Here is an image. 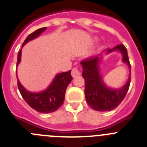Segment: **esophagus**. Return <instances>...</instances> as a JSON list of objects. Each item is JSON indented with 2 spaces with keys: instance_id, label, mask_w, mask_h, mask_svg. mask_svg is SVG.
<instances>
[{
  "instance_id": "esophagus-1",
  "label": "esophagus",
  "mask_w": 147,
  "mask_h": 147,
  "mask_svg": "<svg viewBox=\"0 0 147 147\" xmlns=\"http://www.w3.org/2000/svg\"><path fill=\"white\" fill-rule=\"evenodd\" d=\"M71 75H72V76L73 77V78H75V77H77V76H78V75H80V70L78 69V68H73L72 70V72H71Z\"/></svg>"
}]
</instances>
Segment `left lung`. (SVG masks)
<instances>
[{
	"label": "left lung",
	"mask_w": 147,
	"mask_h": 147,
	"mask_svg": "<svg viewBox=\"0 0 147 147\" xmlns=\"http://www.w3.org/2000/svg\"><path fill=\"white\" fill-rule=\"evenodd\" d=\"M120 52L122 55V61L129 68V76L127 82L120 89L108 86L103 81L100 71V64L103 56L112 52ZM82 75L85 79V96L86 102L94 110L99 112L111 111L122 102L127 94L131 83V64L127 57L126 48L123 44L107 49L100 54L82 61Z\"/></svg>",
	"instance_id": "obj_1"
}]
</instances>
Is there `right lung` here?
<instances>
[{"label":"right lung","mask_w":147,"mask_h":147,"mask_svg":"<svg viewBox=\"0 0 147 147\" xmlns=\"http://www.w3.org/2000/svg\"><path fill=\"white\" fill-rule=\"evenodd\" d=\"M47 27H42L35 30V32L30 34L23 42L22 49L30 41L38 38ZM22 49L18 53L16 67L21 62ZM72 80L71 70L66 72L58 73L55 75L53 80L45 90L38 92L29 91L20 83L17 76L18 88L20 90L22 96L27 105L40 113L48 114L57 111L62 105L64 100L66 89Z\"/></svg>","instance_id":"right-lung-1"}]
</instances>
